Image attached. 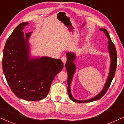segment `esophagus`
I'll list each match as a JSON object with an SVG mask.
<instances>
[{
    "label": "esophagus",
    "instance_id": "1",
    "mask_svg": "<svg viewBox=\"0 0 124 124\" xmlns=\"http://www.w3.org/2000/svg\"><path fill=\"white\" fill-rule=\"evenodd\" d=\"M62 62H63V63H64V64H65L66 62H67V57L65 56H62Z\"/></svg>",
    "mask_w": 124,
    "mask_h": 124
}]
</instances>
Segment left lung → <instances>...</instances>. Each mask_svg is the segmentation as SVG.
Returning a JSON list of instances; mask_svg holds the SVG:
<instances>
[{"label": "left lung", "mask_w": 124, "mask_h": 124, "mask_svg": "<svg viewBox=\"0 0 124 124\" xmlns=\"http://www.w3.org/2000/svg\"><path fill=\"white\" fill-rule=\"evenodd\" d=\"M100 30H101L105 33L106 36L108 37V50L110 54V57H111V65H110V70L109 73L108 74V78L107 79L106 83L103 87V89L100 93H99L97 95H96L95 97L91 98L90 99L86 100V101H78L73 97L72 94H71L70 91V84L72 82V79L73 77L74 73L76 71V65L74 64L73 61L75 60L76 56L73 53L71 52H68L67 53V61L65 64V68L67 69V72L68 73V93L70 99L74 102L77 103H88L91 102V101H95L97 100L101 99V97H103L107 91L108 88L109 87L110 85L111 84L112 81L115 76V72H116V67H117V52L114 44L113 43L112 41L111 38H110L109 34L107 30L105 29H100Z\"/></svg>", "instance_id": "obj_1"}]
</instances>
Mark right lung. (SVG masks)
<instances>
[{"label": "right lung", "instance_id": "right-lung-1", "mask_svg": "<svg viewBox=\"0 0 124 124\" xmlns=\"http://www.w3.org/2000/svg\"><path fill=\"white\" fill-rule=\"evenodd\" d=\"M28 23H20L7 39L3 50L2 67L8 85L15 95L28 101H40L48 94L56 75L64 64L49 57L30 59L28 39L23 30Z\"/></svg>", "mask_w": 124, "mask_h": 124}]
</instances>
